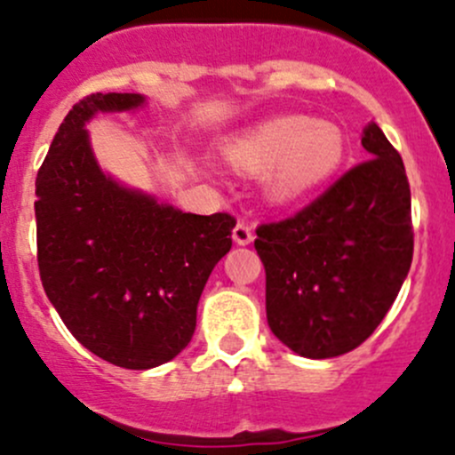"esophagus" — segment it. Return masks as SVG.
<instances>
[{
	"instance_id": "1",
	"label": "esophagus",
	"mask_w": 455,
	"mask_h": 455,
	"mask_svg": "<svg viewBox=\"0 0 455 455\" xmlns=\"http://www.w3.org/2000/svg\"><path fill=\"white\" fill-rule=\"evenodd\" d=\"M253 228H255V224L253 222H249V220H237V224H235V228H233V240L237 242V244H251V242H253V237H255V233H253Z\"/></svg>"
}]
</instances>
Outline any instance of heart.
Instances as JSON below:
<instances>
[{"instance_id": "b5f03b06", "label": "heart", "mask_w": 455, "mask_h": 455, "mask_svg": "<svg viewBox=\"0 0 455 455\" xmlns=\"http://www.w3.org/2000/svg\"><path fill=\"white\" fill-rule=\"evenodd\" d=\"M346 154L343 134L334 123L282 116L264 123L231 147L240 169L261 173L273 166L268 189L277 200H291L328 180Z\"/></svg>"}]
</instances>
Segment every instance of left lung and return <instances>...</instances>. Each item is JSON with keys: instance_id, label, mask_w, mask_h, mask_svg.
<instances>
[{"instance_id": "8db88e82", "label": "left lung", "mask_w": 455, "mask_h": 455, "mask_svg": "<svg viewBox=\"0 0 455 455\" xmlns=\"http://www.w3.org/2000/svg\"><path fill=\"white\" fill-rule=\"evenodd\" d=\"M361 145L370 158L295 215L255 231L268 328L308 359L359 347L392 308L414 255L401 154L374 123Z\"/></svg>"}]
</instances>
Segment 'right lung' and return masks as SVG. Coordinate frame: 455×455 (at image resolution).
<instances>
[{
	"label": "right lung",
	"mask_w": 455,
	"mask_h": 455,
	"mask_svg": "<svg viewBox=\"0 0 455 455\" xmlns=\"http://www.w3.org/2000/svg\"><path fill=\"white\" fill-rule=\"evenodd\" d=\"M140 94L81 99L36 173V261L44 291L76 341L108 363L149 370L180 355L213 266L231 251V213H182L105 176L85 121Z\"/></svg>",
	"instance_id": "1"
}]
</instances>
